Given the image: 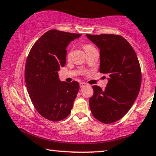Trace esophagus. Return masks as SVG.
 Here are the masks:
<instances>
[{"instance_id": "obj_1", "label": "esophagus", "mask_w": 156, "mask_h": 156, "mask_svg": "<svg viewBox=\"0 0 156 156\" xmlns=\"http://www.w3.org/2000/svg\"><path fill=\"white\" fill-rule=\"evenodd\" d=\"M86 85H87V84H86L84 82H80V86L81 88L84 87H85Z\"/></svg>"}]
</instances>
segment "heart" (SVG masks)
I'll return each instance as SVG.
<instances>
[{
	"mask_svg": "<svg viewBox=\"0 0 156 156\" xmlns=\"http://www.w3.org/2000/svg\"><path fill=\"white\" fill-rule=\"evenodd\" d=\"M94 48V46H92V45H90V44H86V45L84 46V49L85 50V51H87L88 50H90V49H91V48ZM70 56H71L70 52H69L68 54H67V57L69 58Z\"/></svg>",
	"mask_w": 156,
	"mask_h": 156,
	"instance_id": "heart-1",
	"label": "heart"
}]
</instances>
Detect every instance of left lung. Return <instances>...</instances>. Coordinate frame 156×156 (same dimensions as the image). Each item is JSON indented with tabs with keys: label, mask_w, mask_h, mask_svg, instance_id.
<instances>
[{
	"label": "left lung",
	"mask_w": 156,
	"mask_h": 156,
	"mask_svg": "<svg viewBox=\"0 0 156 156\" xmlns=\"http://www.w3.org/2000/svg\"><path fill=\"white\" fill-rule=\"evenodd\" d=\"M86 36L100 48V72L109 76L105 90L97 85L92 87L91 112L101 122H115L124 117L138 95L142 80L140 64L133 48L122 36Z\"/></svg>",
	"instance_id": "left-lung-1"
}]
</instances>
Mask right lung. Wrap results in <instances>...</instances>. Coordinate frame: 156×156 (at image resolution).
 Here are the masks:
<instances>
[{
  "label": "right lung",
  "instance_id": "add662e5",
  "mask_svg": "<svg viewBox=\"0 0 156 156\" xmlns=\"http://www.w3.org/2000/svg\"><path fill=\"white\" fill-rule=\"evenodd\" d=\"M81 34L52 29L32 46L26 62L25 81L34 108L51 121L64 120L70 114L80 84L61 82L58 71L66 64V47Z\"/></svg>",
  "mask_w": 156,
  "mask_h": 156
}]
</instances>
